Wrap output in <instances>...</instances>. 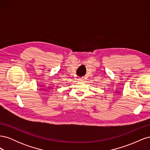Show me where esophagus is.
Segmentation results:
<instances>
[{
    "instance_id": "34e87169",
    "label": "esophagus",
    "mask_w": 150,
    "mask_h": 150,
    "mask_svg": "<svg viewBox=\"0 0 150 150\" xmlns=\"http://www.w3.org/2000/svg\"><path fill=\"white\" fill-rule=\"evenodd\" d=\"M80 81H84V79H83V78H81Z\"/></svg>"
}]
</instances>
